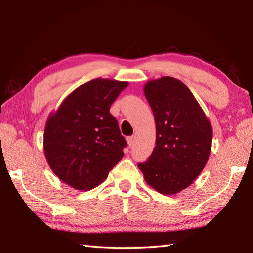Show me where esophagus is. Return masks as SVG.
I'll list each match as a JSON object with an SVG mask.
<instances>
[{"label": "esophagus", "instance_id": "1", "mask_svg": "<svg viewBox=\"0 0 253 253\" xmlns=\"http://www.w3.org/2000/svg\"><path fill=\"white\" fill-rule=\"evenodd\" d=\"M127 143L129 147H132L133 143H135V137L130 136V137H127Z\"/></svg>", "mask_w": 253, "mask_h": 253}]
</instances>
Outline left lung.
Masks as SVG:
<instances>
[{
    "label": "left lung",
    "mask_w": 253,
    "mask_h": 253,
    "mask_svg": "<svg viewBox=\"0 0 253 253\" xmlns=\"http://www.w3.org/2000/svg\"><path fill=\"white\" fill-rule=\"evenodd\" d=\"M157 139L148 161L139 163L147 184L162 195H175L201 174L212 148V125L187 85L164 76L144 84Z\"/></svg>",
    "instance_id": "1"
}]
</instances>
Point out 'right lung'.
I'll use <instances>...</instances> for the list:
<instances>
[{
  "instance_id": "add662e5",
  "label": "right lung",
  "mask_w": 253,
  "mask_h": 253,
  "mask_svg": "<svg viewBox=\"0 0 253 253\" xmlns=\"http://www.w3.org/2000/svg\"><path fill=\"white\" fill-rule=\"evenodd\" d=\"M127 85L115 79H92L75 89L47 117L46 161L53 173L75 189L100 185L124 157L127 143L110 109Z\"/></svg>"
}]
</instances>
